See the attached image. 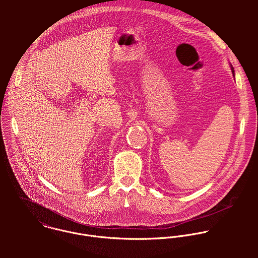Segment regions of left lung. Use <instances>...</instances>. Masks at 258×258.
<instances>
[{"label": "left lung", "mask_w": 258, "mask_h": 258, "mask_svg": "<svg viewBox=\"0 0 258 258\" xmlns=\"http://www.w3.org/2000/svg\"><path fill=\"white\" fill-rule=\"evenodd\" d=\"M230 69H231V73H232V74L234 75V70H233V68H232V66L230 64Z\"/></svg>", "instance_id": "8db88e82"}]
</instances>
